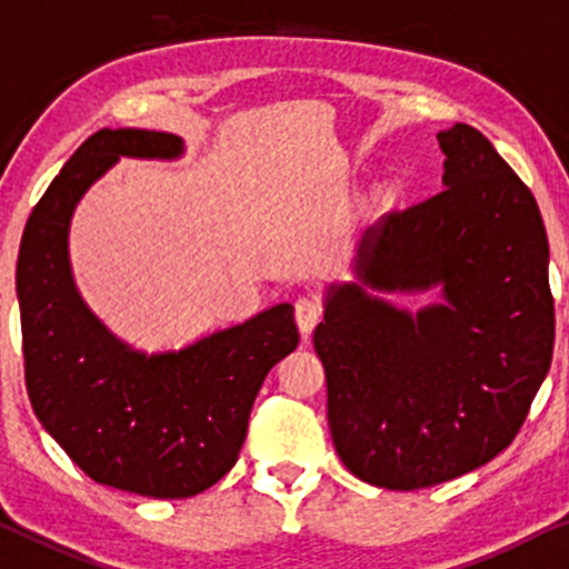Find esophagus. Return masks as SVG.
Wrapping results in <instances>:
<instances>
[{
    "label": "esophagus",
    "instance_id": "34e87169",
    "mask_svg": "<svg viewBox=\"0 0 569 569\" xmlns=\"http://www.w3.org/2000/svg\"><path fill=\"white\" fill-rule=\"evenodd\" d=\"M322 317V299L317 293H307L297 301V322L301 330V338H309V332L315 330V325Z\"/></svg>",
    "mask_w": 569,
    "mask_h": 569
}]
</instances>
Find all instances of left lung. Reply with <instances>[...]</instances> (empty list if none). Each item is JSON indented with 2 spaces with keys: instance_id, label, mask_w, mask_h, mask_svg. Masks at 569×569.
I'll return each instance as SVG.
<instances>
[{
  "instance_id": "left-lung-1",
  "label": "left lung",
  "mask_w": 569,
  "mask_h": 569,
  "mask_svg": "<svg viewBox=\"0 0 569 569\" xmlns=\"http://www.w3.org/2000/svg\"><path fill=\"white\" fill-rule=\"evenodd\" d=\"M442 192L363 231L330 283L315 351L328 423L356 479L413 491L471 473L526 421L549 372V241L531 189L468 124L437 134ZM442 300L419 313L377 292Z\"/></svg>"
}]
</instances>
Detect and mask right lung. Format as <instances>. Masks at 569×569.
<instances>
[{"label":"right lung","mask_w":569,"mask_h":569,"mask_svg":"<svg viewBox=\"0 0 569 569\" xmlns=\"http://www.w3.org/2000/svg\"><path fill=\"white\" fill-rule=\"evenodd\" d=\"M173 161L169 132L98 130L74 150L30 213L18 254V301L30 406L59 448L106 487L184 499L237 463L264 377L299 346L291 305L146 353L113 336L74 286L70 223L82 194L119 158Z\"/></svg>","instance_id":"right-lung-1"}]
</instances>
